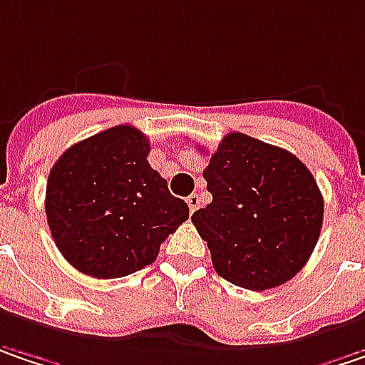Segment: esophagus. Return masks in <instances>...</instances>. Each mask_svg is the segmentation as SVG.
<instances>
[{
	"mask_svg": "<svg viewBox=\"0 0 365 365\" xmlns=\"http://www.w3.org/2000/svg\"><path fill=\"white\" fill-rule=\"evenodd\" d=\"M185 202H187V206H190V212H194V210L200 206V198H198V194H190Z\"/></svg>",
	"mask_w": 365,
	"mask_h": 365,
	"instance_id": "obj_1",
	"label": "esophagus"
}]
</instances>
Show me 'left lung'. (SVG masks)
Masks as SVG:
<instances>
[{
  "label": "left lung",
  "mask_w": 365,
  "mask_h": 365,
  "mask_svg": "<svg viewBox=\"0 0 365 365\" xmlns=\"http://www.w3.org/2000/svg\"><path fill=\"white\" fill-rule=\"evenodd\" d=\"M202 175L212 202L192 223L217 274L252 291L293 279L312 256L324 217L310 169L289 150L233 132Z\"/></svg>",
  "instance_id": "left-lung-1"
}]
</instances>
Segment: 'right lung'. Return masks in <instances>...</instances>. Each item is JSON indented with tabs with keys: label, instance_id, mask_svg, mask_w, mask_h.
<instances>
[{
	"label": "right lung",
	"instance_id": "right-lung-1",
	"mask_svg": "<svg viewBox=\"0 0 365 365\" xmlns=\"http://www.w3.org/2000/svg\"><path fill=\"white\" fill-rule=\"evenodd\" d=\"M148 138L115 125L70 146L49 173L45 212L55 246L80 272L119 279L157 260L190 217L146 157Z\"/></svg>",
	"mask_w": 365,
	"mask_h": 365
}]
</instances>
